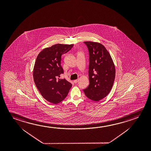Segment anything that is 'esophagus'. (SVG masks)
<instances>
[{
	"label": "esophagus",
	"mask_w": 151,
	"mask_h": 151,
	"mask_svg": "<svg viewBox=\"0 0 151 151\" xmlns=\"http://www.w3.org/2000/svg\"><path fill=\"white\" fill-rule=\"evenodd\" d=\"M78 81H79V79H76V80H75V81H74V83H75V84H76L78 82Z\"/></svg>",
	"instance_id": "34e87169"
}]
</instances>
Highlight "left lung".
I'll return each mask as SVG.
<instances>
[{
  "instance_id": "1",
  "label": "left lung",
  "mask_w": 151,
  "mask_h": 151,
  "mask_svg": "<svg viewBox=\"0 0 151 151\" xmlns=\"http://www.w3.org/2000/svg\"><path fill=\"white\" fill-rule=\"evenodd\" d=\"M89 55V85L83 89L87 97L98 101L111 91L115 77L114 62L109 52L99 42H85Z\"/></svg>"
}]
</instances>
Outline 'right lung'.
<instances>
[{
	"label": "right lung",
	"mask_w": 151,
	"mask_h": 151,
	"mask_svg": "<svg viewBox=\"0 0 151 151\" xmlns=\"http://www.w3.org/2000/svg\"><path fill=\"white\" fill-rule=\"evenodd\" d=\"M73 46V44L54 45L40 52L36 60L33 70L35 85L42 96L52 104L64 99L72 87L71 83L59 77L64 73L61 56Z\"/></svg>",
	"instance_id": "obj_1"
}]
</instances>
